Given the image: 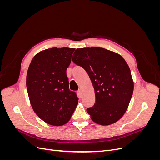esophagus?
<instances>
[{
    "instance_id": "1",
    "label": "esophagus",
    "mask_w": 160,
    "mask_h": 160,
    "mask_svg": "<svg viewBox=\"0 0 160 160\" xmlns=\"http://www.w3.org/2000/svg\"><path fill=\"white\" fill-rule=\"evenodd\" d=\"M81 92H82V90L81 89H79V90H78V94L81 96Z\"/></svg>"
}]
</instances>
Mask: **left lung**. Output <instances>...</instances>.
<instances>
[{
	"label": "left lung",
	"mask_w": 160,
	"mask_h": 160,
	"mask_svg": "<svg viewBox=\"0 0 160 160\" xmlns=\"http://www.w3.org/2000/svg\"><path fill=\"white\" fill-rule=\"evenodd\" d=\"M72 60L87 71L93 86L96 102L87 109L92 121L101 125L117 122L127 111L134 88L126 61L100 47L77 49Z\"/></svg>",
	"instance_id": "8db88e82"
}]
</instances>
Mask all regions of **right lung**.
<instances>
[{
  "instance_id": "right-lung-1",
  "label": "right lung",
  "mask_w": 160,
  "mask_h": 160,
  "mask_svg": "<svg viewBox=\"0 0 160 160\" xmlns=\"http://www.w3.org/2000/svg\"><path fill=\"white\" fill-rule=\"evenodd\" d=\"M75 49L51 48L36 54L27 74V88L31 107L45 123L61 126L67 123L78 104L69 89L66 71Z\"/></svg>"
}]
</instances>
